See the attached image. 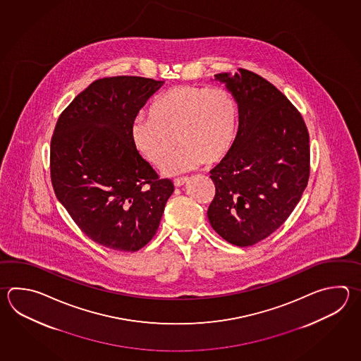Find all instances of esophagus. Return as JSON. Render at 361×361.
Instances as JSON below:
<instances>
[{
    "label": "esophagus",
    "mask_w": 361,
    "mask_h": 361,
    "mask_svg": "<svg viewBox=\"0 0 361 361\" xmlns=\"http://www.w3.org/2000/svg\"><path fill=\"white\" fill-rule=\"evenodd\" d=\"M188 181H189L188 177H180V178H175V180H173V184H175L176 188H180V186L186 184Z\"/></svg>",
    "instance_id": "obj_1"
}]
</instances>
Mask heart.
Masks as SVG:
<instances>
[{
	"label": "heart",
	"mask_w": 361,
	"mask_h": 361,
	"mask_svg": "<svg viewBox=\"0 0 361 361\" xmlns=\"http://www.w3.org/2000/svg\"><path fill=\"white\" fill-rule=\"evenodd\" d=\"M236 104L226 90L180 85L155 100L149 117L133 121V144L147 161L162 166L177 142L183 147L163 171L178 173L220 162L236 135Z\"/></svg>",
	"instance_id": "obj_1"
}]
</instances>
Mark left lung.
Listing matches in <instances>:
<instances>
[{
	"instance_id": "left-lung-1",
	"label": "left lung",
	"mask_w": 361,
	"mask_h": 361,
	"mask_svg": "<svg viewBox=\"0 0 361 361\" xmlns=\"http://www.w3.org/2000/svg\"><path fill=\"white\" fill-rule=\"evenodd\" d=\"M238 104L239 126L228 154L214 169L208 208L214 231L248 247L283 225L300 202L310 175L309 133L286 96L247 69L220 73Z\"/></svg>"
}]
</instances>
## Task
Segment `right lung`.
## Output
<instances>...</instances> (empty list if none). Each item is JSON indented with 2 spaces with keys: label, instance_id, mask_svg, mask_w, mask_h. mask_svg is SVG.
Instances as JSON below:
<instances>
[{
  "label": "right lung",
  "instance_id": "obj_1",
  "mask_svg": "<svg viewBox=\"0 0 361 361\" xmlns=\"http://www.w3.org/2000/svg\"><path fill=\"white\" fill-rule=\"evenodd\" d=\"M164 81L119 75L92 82L54 131V192L78 228L109 250L136 252L155 235L173 192L142 159L131 127Z\"/></svg>",
  "mask_w": 361,
  "mask_h": 361
}]
</instances>
